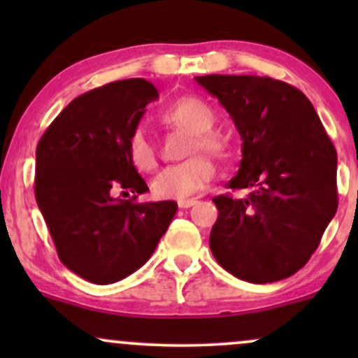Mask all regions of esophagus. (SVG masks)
I'll list each match as a JSON object with an SVG mask.
<instances>
[{
	"mask_svg": "<svg viewBox=\"0 0 358 358\" xmlns=\"http://www.w3.org/2000/svg\"><path fill=\"white\" fill-rule=\"evenodd\" d=\"M196 202H199V200H196V199H183V200H178V207L180 208H190Z\"/></svg>",
	"mask_w": 358,
	"mask_h": 358,
	"instance_id": "esophagus-1",
	"label": "esophagus"
}]
</instances>
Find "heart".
<instances>
[{"instance_id":"obj_1","label":"heart","mask_w":358,"mask_h":358,"mask_svg":"<svg viewBox=\"0 0 358 358\" xmlns=\"http://www.w3.org/2000/svg\"><path fill=\"white\" fill-rule=\"evenodd\" d=\"M162 119L166 124L190 131L188 155L207 151L210 155H224L227 150L225 139L212 131L215 124V113L210 106L199 97H182L163 109ZM127 158L138 171H153L158 159L153 145L141 131H134L127 139ZM215 168L203 155H195L187 162L165 168L153 182V192L158 199L183 200L202 192L213 180Z\"/></svg>"}]
</instances>
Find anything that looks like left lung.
I'll use <instances>...</instances> for the list:
<instances>
[{
	"label": "left lung",
	"instance_id": "8db88e82",
	"mask_svg": "<svg viewBox=\"0 0 358 358\" xmlns=\"http://www.w3.org/2000/svg\"><path fill=\"white\" fill-rule=\"evenodd\" d=\"M231 114L242 159L231 193L212 200L213 257L242 281L289 278L310 261L338 207L336 150L301 90L271 77H195Z\"/></svg>",
	"mask_w": 358,
	"mask_h": 358
}]
</instances>
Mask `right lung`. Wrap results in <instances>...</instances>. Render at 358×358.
<instances>
[{
  "mask_svg": "<svg viewBox=\"0 0 358 358\" xmlns=\"http://www.w3.org/2000/svg\"><path fill=\"white\" fill-rule=\"evenodd\" d=\"M158 90L145 79L110 82L76 97L36 146L35 196L59 259L96 285L141 268L178 205L114 199L116 188L148 192L127 158V139Z\"/></svg>",
  "mask_w": 358,
  "mask_h": 358,
  "instance_id": "add662e5",
  "label": "right lung"
}]
</instances>
